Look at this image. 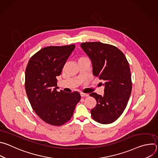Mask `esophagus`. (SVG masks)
<instances>
[{
  "label": "esophagus",
  "mask_w": 158,
  "mask_h": 158,
  "mask_svg": "<svg viewBox=\"0 0 158 158\" xmlns=\"http://www.w3.org/2000/svg\"><path fill=\"white\" fill-rule=\"evenodd\" d=\"M81 97H88L89 96V94H86V93H81Z\"/></svg>",
  "instance_id": "1"
}]
</instances>
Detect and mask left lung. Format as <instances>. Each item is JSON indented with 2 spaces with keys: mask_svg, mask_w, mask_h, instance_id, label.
<instances>
[{
  "mask_svg": "<svg viewBox=\"0 0 158 158\" xmlns=\"http://www.w3.org/2000/svg\"><path fill=\"white\" fill-rule=\"evenodd\" d=\"M81 46L91 60L93 74L105 81L103 96L96 93L90 94L97 101L91 110L92 118L101 124L113 123L126 109L132 91L128 61L123 52L112 45L87 42Z\"/></svg>",
  "mask_w": 158,
  "mask_h": 158,
  "instance_id": "8db88e82",
  "label": "left lung"
}]
</instances>
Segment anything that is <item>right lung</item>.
I'll list each match as a JSON object with an SVG mask.
<instances>
[{"label":"right lung","mask_w":158,"mask_h":158,"mask_svg":"<svg viewBox=\"0 0 158 158\" xmlns=\"http://www.w3.org/2000/svg\"><path fill=\"white\" fill-rule=\"evenodd\" d=\"M74 44L41 49L29 59L25 74V88L31 105L44 122L60 126L69 121L81 100L77 92H58L56 77L72 52Z\"/></svg>","instance_id":"add662e5"}]
</instances>
